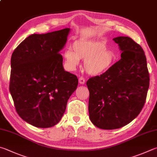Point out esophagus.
<instances>
[{
    "mask_svg": "<svg viewBox=\"0 0 157 157\" xmlns=\"http://www.w3.org/2000/svg\"><path fill=\"white\" fill-rule=\"evenodd\" d=\"M79 84H84L85 83V79L83 78V77H80V78H79Z\"/></svg>",
    "mask_w": 157,
    "mask_h": 157,
    "instance_id": "obj_1",
    "label": "esophagus"
}]
</instances>
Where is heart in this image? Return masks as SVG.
<instances>
[{"mask_svg":"<svg viewBox=\"0 0 157 157\" xmlns=\"http://www.w3.org/2000/svg\"><path fill=\"white\" fill-rule=\"evenodd\" d=\"M73 51L64 52L65 62L70 69H74L79 59H84V68L90 75H99L109 69L115 60V55L107 49L106 45L98 41H77Z\"/></svg>","mask_w":157,"mask_h":157,"instance_id":"obj_1","label":"heart"}]
</instances>
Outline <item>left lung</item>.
<instances>
[{"instance_id":"8db88e82","label":"left lung","mask_w":157,"mask_h":157,"mask_svg":"<svg viewBox=\"0 0 157 157\" xmlns=\"http://www.w3.org/2000/svg\"><path fill=\"white\" fill-rule=\"evenodd\" d=\"M113 40L119 44L121 58L86 82L90 119L104 130L120 128L136 118L144 106L150 85L146 58L140 45L129 37Z\"/></svg>"}]
</instances>
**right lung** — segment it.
I'll return each mask as SVG.
<instances>
[{"label": "right lung", "instance_id": "right-lung-1", "mask_svg": "<svg viewBox=\"0 0 157 157\" xmlns=\"http://www.w3.org/2000/svg\"><path fill=\"white\" fill-rule=\"evenodd\" d=\"M69 28L25 39L11 58L10 91L18 115L38 128H50L60 121L78 79L65 71L59 51Z\"/></svg>", "mask_w": 157, "mask_h": 157}]
</instances>
